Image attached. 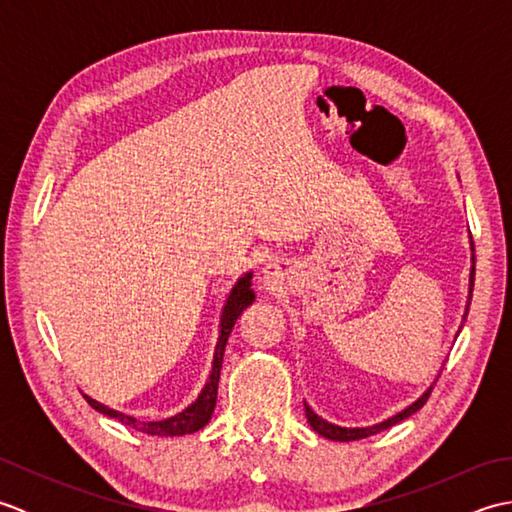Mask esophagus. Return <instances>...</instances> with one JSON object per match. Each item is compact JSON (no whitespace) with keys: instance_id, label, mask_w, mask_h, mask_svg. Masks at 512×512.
<instances>
[{"instance_id":"1","label":"esophagus","mask_w":512,"mask_h":512,"mask_svg":"<svg viewBox=\"0 0 512 512\" xmlns=\"http://www.w3.org/2000/svg\"><path fill=\"white\" fill-rule=\"evenodd\" d=\"M264 277H266V281H273L275 279V273H273V270H264Z\"/></svg>"}]
</instances>
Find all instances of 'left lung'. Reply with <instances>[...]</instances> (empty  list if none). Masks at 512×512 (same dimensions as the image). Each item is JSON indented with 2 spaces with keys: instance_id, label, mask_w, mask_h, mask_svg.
<instances>
[{
  "instance_id": "left-lung-1",
  "label": "left lung",
  "mask_w": 512,
  "mask_h": 512,
  "mask_svg": "<svg viewBox=\"0 0 512 512\" xmlns=\"http://www.w3.org/2000/svg\"><path fill=\"white\" fill-rule=\"evenodd\" d=\"M473 281H475V248H473V242H471L469 297H466V308H464V317H462V321H466V314H469L471 295H473ZM462 325H464V323H460V330H462ZM460 330H458V334H460ZM458 334H455V336H458ZM433 385H436V380H433ZM433 385H429V387H427V391H424V394H422L420 398L413 400L411 405H407L405 409L398 411V413H394V416L387 418V420H383V422H376V424H372V427H339V424L328 422L325 418H321L319 413H314V411H312V407L308 405V402H303V407H306V418H308V422H310V427H312L314 431H317L319 436L328 438V440H334V442H352V440H363V438H369V436H376V433L385 431V429H389V427H394V424H398L400 420L409 418L411 413H416V411L424 405V402H427V398H429V394H431Z\"/></svg>"
}]
</instances>
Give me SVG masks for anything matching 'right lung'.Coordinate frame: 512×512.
<instances>
[{
  "instance_id": "obj_1",
  "label": "right lung",
  "mask_w": 512,
  "mask_h": 512,
  "mask_svg": "<svg viewBox=\"0 0 512 512\" xmlns=\"http://www.w3.org/2000/svg\"><path fill=\"white\" fill-rule=\"evenodd\" d=\"M250 279H253V270H248V273L239 277L235 281V286L231 288V292H228L222 314H220V328H217V343H215L209 378H206V383L198 394V398H195L189 407H184L182 411L176 413V416L165 418V420H140L134 416H127V413H123V411L107 407V405H103V402L94 400L88 394H83V398L90 402L92 409L103 413V416H110L140 433H147V436H160V438L187 436V433H195L202 427H206L213 416V409L217 402V383H220V369H222V358H224V347L228 341V334H231L235 321L239 319V314H242L250 306V303L255 301V290L250 288Z\"/></svg>"
}]
</instances>
